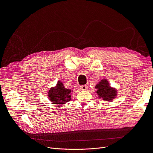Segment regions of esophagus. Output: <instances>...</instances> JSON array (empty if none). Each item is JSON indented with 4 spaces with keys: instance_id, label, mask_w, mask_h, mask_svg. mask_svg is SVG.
Masks as SVG:
<instances>
[{
    "instance_id": "obj_1",
    "label": "esophagus",
    "mask_w": 153,
    "mask_h": 153,
    "mask_svg": "<svg viewBox=\"0 0 153 153\" xmlns=\"http://www.w3.org/2000/svg\"><path fill=\"white\" fill-rule=\"evenodd\" d=\"M80 89L81 90H83V91H85V90H87L88 89V85H82L80 86Z\"/></svg>"
}]
</instances>
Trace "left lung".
<instances>
[{
    "instance_id": "obj_1",
    "label": "left lung",
    "mask_w": 153,
    "mask_h": 153,
    "mask_svg": "<svg viewBox=\"0 0 153 153\" xmlns=\"http://www.w3.org/2000/svg\"><path fill=\"white\" fill-rule=\"evenodd\" d=\"M96 93L98 98L105 101H110L114 100L117 96V90L111 87L107 79H102L95 86Z\"/></svg>"
}]
</instances>
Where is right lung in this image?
<instances>
[{
	"instance_id": "1",
	"label": "right lung",
	"mask_w": 153,
	"mask_h": 153,
	"mask_svg": "<svg viewBox=\"0 0 153 153\" xmlns=\"http://www.w3.org/2000/svg\"><path fill=\"white\" fill-rule=\"evenodd\" d=\"M72 89L64 87L62 82L59 80L55 87H51L48 93V97L52 104L55 105L65 104L71 100Z\"/></svg>"
}]
</instances>
